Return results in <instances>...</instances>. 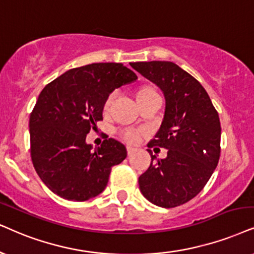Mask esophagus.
I'll return each mask as SVG.
<instances>
[{"instance_id":"34e87169","label":"esophagus","mask_w":254,"mask_h":254,"mask_svg":"<svg viewBox=\"0 0 254 254\" xmlns=\"http://www.w3.org/2000/svg\"><path fill=\"white\" fill-rule=\"evenodd\" d=\"M127 155L131 156L134 152V151H136V149H134V147H132V146H127Z\"/></svg>"}]
</instances>
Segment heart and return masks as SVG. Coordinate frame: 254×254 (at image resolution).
Listing matches in <instances>:
<instances>
[{"mask_svg":"<svg viewBox=\"0 0 254 254\" xmlns=\"http://www.w3.org/2000/svg\"><path fill=\"white\" fill-rule=\"evenodd\" d=\"M147 90H151V89L150 88H143V89H140L139 91H138V94H140V92H144V91H147ZM112 98H114V94H111L110 96H109V97L107 98V101H105L104 110H107V109L109 108V105H110ZM121 136L124 140H127V142L134 143V142H137L138 138H139V131L133 130V129H127V130L122 131Z\"/></svg>","mask_w":254,"mask_h":254,"instance_id":"1","label":"heart"}]
</instances>
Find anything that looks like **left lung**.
<instances>
[{
	"mask_svg": "<svg viewBox=\"0 0 254 254\" xmlns=\"http://www.w3.org/2000/svg\"><path fill=\"white\" fill-rule=\"evenodd\" d=\"M158 86L165 114L158 132L147 144L168 150L164 159L152 155L138 178L144 197L160 207L188 203L204 189L220 157V121L206 90L193 76L168 61L130 64Z\"/></svg>",
	"mask_w": 254,
	"mask_h": 254,
	"instance_id": "1",
	"label": "left lung"
}]
</instances>
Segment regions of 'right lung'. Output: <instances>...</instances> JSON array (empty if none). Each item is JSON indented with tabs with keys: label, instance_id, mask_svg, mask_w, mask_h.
<instances>
[{
	"label": "right lung",
	"instance_id": "right-lung-1",
	"mask_svg": "<svg viewBox=\"0 0 254 254\" xmlns=\"http://www.w3.org/2000/svg\"><path fill=\"white\" fill-rule=\"evenodd\" d=\"M136 79L122 63H92L68 70L42 90L29 120L30 155L54 193L84 201L104 191L111 168L127 158V149L108 138L92 150L85 138L103 120L109 95Z\"/></svg>",
	"mask_w": 254,
	"mask_h": 254
}]
</instances>
